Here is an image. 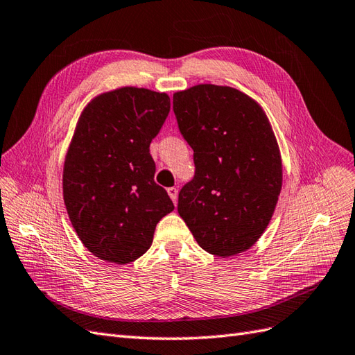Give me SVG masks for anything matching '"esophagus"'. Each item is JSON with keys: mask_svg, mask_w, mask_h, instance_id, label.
Segmentation results:
<instances>
[{"mask_svg": "<svg viewBox=\"0 0 355 355\" xmlns=\"http://www.w3.org/2000/svg\"><path fill=\"white\" fill-rule=\"evenodd\" d=\"M167 193H168L170 198L173 200V203H176V202H178V188L171 187V188H168V189H167Z\"/></svg>", "mask_w": 355, "mask_h": 355, "instance_id": "esophagus-1", "label": "esophagus"}]
</instances>
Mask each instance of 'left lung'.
<instances>
[{"instance_id":"obj_1","label":"left lung","mask_w":355,"mask_h":355,"mask_svg":"<svg viewBox=\"0 0 355 355\" xmlns=\"http://www.w3.org/2000/svg\"><path fill=\"white\" fill-rule=\"evenodd\" d=\"M173 111L196 166L179 193V215L207 253L245 252L270 223L283 180L266 114L243 92L214 84L175 93Z\"/></svg>"}]
</instances>
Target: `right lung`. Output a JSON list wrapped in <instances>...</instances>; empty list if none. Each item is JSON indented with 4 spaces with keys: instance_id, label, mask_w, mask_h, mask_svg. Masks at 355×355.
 Wrapping results in <instances>:
<instances>
[{
    "instance_id": "1",
    "label": "right lung",
    "mask_w": 355,
    "mask_h": 355,
    "mask_svg": "<svg viewBox=\"0 0 355 355\" xmlns=\"http://www.w3.org/2000/svg\"><path fill=\"white\" fill-rule=\"evenodd\" d=\"M170 112L166 93L122 87L81 112L63 168V198L84 247L125 265L148 252L155 227L175 209L153 180L150 143Z\"/></svg>"
}]
</instances>
